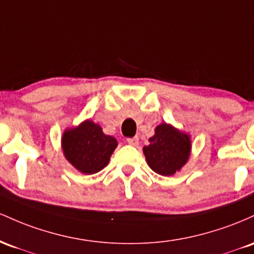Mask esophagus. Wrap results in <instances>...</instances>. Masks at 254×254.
<instances>
[{"instance_id":"esophagus-1","label":"esophagus","mask_w":254,"mask_h":254,"mask_svg":"<svg viewBox=\"0 0 254 254\" xmlns=\"http://www.w3.org/2000/svg\"><path fill=\"white\" fill-rule=\"evenodd\" d=\"M127 142L132 146H136L139 144V138L138 136H133V138H127Z\"/></svg>"}]
</instances>
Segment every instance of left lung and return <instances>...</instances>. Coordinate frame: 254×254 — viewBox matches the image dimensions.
<instances>
[{
    "instance_id": "8db88e82",
    "label": "left lung",
    "mask_w": 254,
    "mask_h": 254,
    "mask_svg": "<svg viewBox=\"0 0 254 254\" xmlns=\"http://www.w3.org/2000/svg\"><path fill=\"white\" fill-rule=\"evenodd\" d=\"M190 139L187 133L180 132L172 125L161 124L156 127L155 135L144 146L147 164L155 173L163 176L174 175L187 163L190 153Z\"/></svg>"
}]
</instances>
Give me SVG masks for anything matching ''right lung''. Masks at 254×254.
Here are the masks:
<instances>
[{
    "label": "right lung",
    "instance_id": "obj_1",
    "mask_svg": "<svg viewBox=\"0 0 254 254\" xmlns=\"http://www.w3.org/2000/svg\"><path fill=\"white\" fill-rule=\"evenodd\" d=\"M116 146V139L105 135L102 127L91 120L81 122L78 127L68 128L62 135L65 159L87 175L98 173L108 165Z\"/></svg>",
    "mask_w": 254,
    "mask_h": 254
}]
</instances>
